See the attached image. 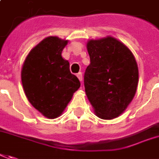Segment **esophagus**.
Instances as JSON below:
<instances>
[{
  "mask_svg": "<svg viewBox=\"0 0 159 159\" xmlns=\"http://www.w3.org/2000/svg\"><path fill=\"white\" fill-rule=\"evenodd\" d=\"M76 75H77L78 79L80 80V82H83V74H82L81 72H79V73H78Z\"/></svg>",
  "mask_w": 159,
  "mask_h": 159,
  "instance_id": "1",
  "label": "esophagus"
}]
</instances>
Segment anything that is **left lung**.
I'll return each mask as SVG.
<instances>
[{"label": "left lung", "instance_id": "1", "mask_svg": "<svg viewBox=\"0 0 159 159\" xmlns=\"http://www.w3.org/2000/svg\"><path fill=\"white\" fill-rule=\"evenodd\" d=\"M87 48L90 64L84 73L86 95L98 117L115 118L135 96L137 61L129 48L113 37L90 40Z\"/></svg>", "mask_w": 159, "mask_h": 159}]
</instances>
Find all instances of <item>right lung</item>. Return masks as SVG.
<instances>
[{"mask_svg": "<svg viewBox=\"0 0 159 159\" xmlns=\"http://www.w3.org/2000/svg\"><path fill=\"white\" fill-rule=\"evenodd\" d=\"M67 43L56 36L45 38L30 51L22 67L21 82L26 96L48 118L61 115L81 85L71 74L70 62L61 57Z\"/></svg>", "mask_w": 159, "mask_h": 159, "instance_id": "1", "label": "right lung"}]
</instances>
